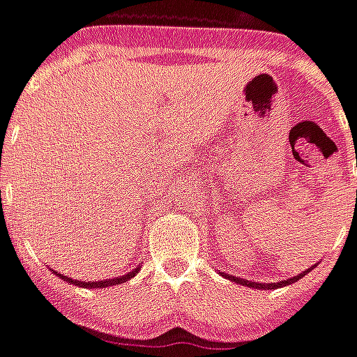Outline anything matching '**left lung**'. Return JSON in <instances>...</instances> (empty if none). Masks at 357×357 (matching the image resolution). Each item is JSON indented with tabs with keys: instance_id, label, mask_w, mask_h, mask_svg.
Wrapping results in <instances>:
<instances>
[{
	"instance_id": "left-lung-1",
	"label": "left lung",
	"mask_w": 357,
	"mask_h": 357,
	"mask_svg": "<svg viewBox=\"0 0 357 357\" xmlns=\"http://www.w3.org/2000/svg\"><path fill=\"white\" fill-rule=\"evenodd\" d=\"M310 271V269H306V271H302L300 275H294L291 277V279H287V281H279V283H255V281H248V279H241V277H233V275H227L225 273V277L227 279H233L235 283H239V284H245V287H255V289H268V291H271V289H279V287H284V284H291L294 283V281H298L300 277H304Z\"/></svg>"
}]
</instances>
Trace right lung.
<instances>
[{"instance_id":"1","label":"right lung","mask_w":357,"mask_h":357,"mask_svg":"<svg viewBox=\"0 0 357 357\" xmlns=\"http://www.w3.org/2000/svg\"><path fill=\"white\" fill-rule=\"evenodd\" d=\"M0 201H1V191H0ZM139 271V268L133 269L130 273H126V275H120V277H114V279H102V281H80V279H73V277H66V275H61L55 271V275L63 277L65 281L68 283L76 284V287H84V289H105V287H112V284H120V283H126L128 279H132L135 277V273Z\"/></svg>"}]
</instances>
